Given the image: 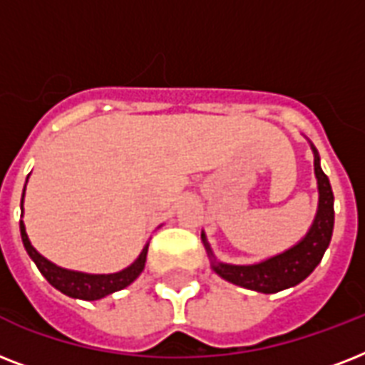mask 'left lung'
<instances>
[{
	"mask_svg": "<svg viewBox=\"0 0 365 365\" xmlns=\"http://www.w3.org/2000/svg\"><path fill=\"white\" fill-rule=\"evenodd\" d=\"M314 174L318 180L320 200H318L314 223L305 239L294 248H289L288 252L274 255L271 259L257 263V265H227V263L214 261L212 267L220 277L237 284V286L254 289V292L277 294L280 289L292 288L295 284H299L317 269L318 263L322 261L324 252L329 246L331 233H334V191H331L328 176L320 168L317 149H314ZM202 240H205V235H202ZM206 248H208V244H206Z\"/></svg>",
	"mask_w": 365,
	"mask_h": 365,
	"instance_id": "left-lung-1",
	"label": "left lung"
}]
</instances>
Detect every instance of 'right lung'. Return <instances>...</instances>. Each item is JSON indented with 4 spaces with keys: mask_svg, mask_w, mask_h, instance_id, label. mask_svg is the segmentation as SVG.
I'll use <instances>...</instances> for the list:
<instances>
[{
    "mask_svg": "<svg viewBox=\"0 0 365 365\" xmlns=\"http://www.w3.org/2000/svg\"><path fill=\"white\" fill-rule=\"evenodd\" d=\"M22 199H24V193H22ZM20 237H22V242H24L28 255L34 259L39 272L47 278V282L51 286L60 289L62 294L70 295V297H77V299L85 301L102 299L104 295H110L117 292V289L126 288L128 284L134 282L140 277V272L143 271V265H145V255H148V246H145L140 257L130 267H126L125 271L115 272V274H87V272L60 269V267L53 265L51 261L45 259L43 255L37 254V250L28 240V235H26L24 223L22 222H20Z\"/></svg>",
    "mask_w": 365,
    "mask_h": 365,
    "instance_id": "obj_1",
    "label": "right lung"
}]
</instances>
